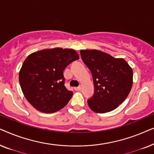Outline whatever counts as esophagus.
<instances>
[{"label": "esophagus", "mask_w": 154, "mask_h": 154, "mask_svg": "<svg viewBox=\"0 0 154 154\" xmlns=\"http://www.w3.org/2000/svg\"><path fill=\"white\" fill-rule=\"evenodd\" d=\"M74 90H76V91H80L81 90V86H79V87H75L74 88Z\"/></svg>", "instance_id": "1"}]
</instances>
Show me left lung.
<instances>
[{
  "instance_id": "left-lung-1",
  "label": "left lung",
  "mask_w": 154,
  "mask_h": 154,
  "mask_svg": "<svg viewBox=\"0 0 154 154\" xmlns=\"http://www.w3.org/2000/svg\"><path fill=\"white\" fill-rule=\"evenodd\" d=\"M81 59L91 71L94 86L88 106L95 113L113 111L124 102L132 86V69L123 58L97 50H81Z\"/></svg>"
}]
</instances>
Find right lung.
Returning <instances> with one entry per match:
<instances>
[{"label":"right lung","mask_w":154,"mask_h":154,"mask_svg":"<svg viewBox=\"0 0 154 154\" xmlns=\"http://www.w3.org/2000/svg\"><path fill=\"white\" fill-rule=\"evenodd\" d=\"M79 59L72 49H45L29 54L19 73L21 88L28 102L41 112L60 110L73 95L65 87L64 70Z\"/></svg>","instance_id":"add662e5"}]
</instances>
